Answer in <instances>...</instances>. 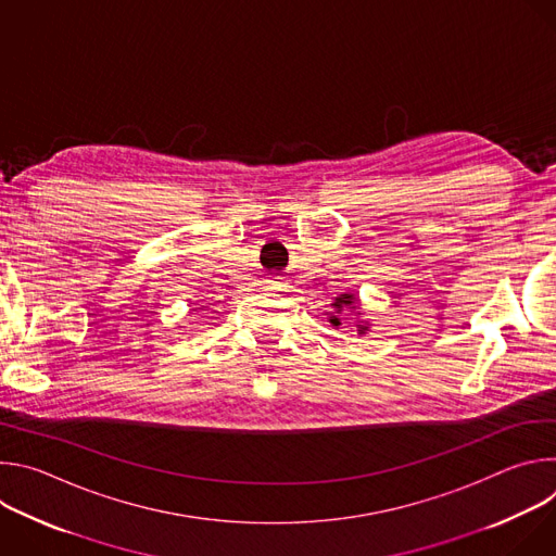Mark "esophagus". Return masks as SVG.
Instances as JSON below:
<instances>
[{"mask_svg":"<svg viewBox=\"0 0 556 556\" xmlns=\"http://www.w3.org/2000/svg\"><path fill=\"white\" fill-rule=\"evenodd\" d=\"M268 283H270V286H273V288H277V286H279V283H281V281H268Z\"/></svg>","mask_w":556,"mask_h":556,"instance_id":"34e87169","label":"esophagus"}]
</instances>
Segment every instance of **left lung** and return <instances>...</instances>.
Masks as SVG:
<instances>
[{
  "label": "left lung",
  "mask_w": 556,
  "mask_h": 556,
  "mask_svg": "<svg viewBox=\"0 0 556 556\" xmlns=\"http://www.w3.org/2000/svg\"><path fill=\"white\" fill-rule=\"evenodd\" d=\"M330 307H332V312H328V321L332 324V328H341L343 324V319L345 316H356V334H367L369 332V321H365L363 319V309H361V299L354 294V292H343V294H339L332 303H330Z\"/></svg>",
  "instance_id": "obj_1"
}]
</instances>
